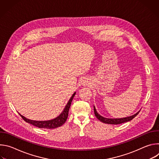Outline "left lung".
I'll return each mask as SVG.
<instances>
[{
    "instance_id": "obj_1",
    "label": "left lung",
    "mask_w": 159,
    "mask_h": 159,
    "mask_svg": "<svg viewBox=\"0 0 159 159\" xmlns=\"http://www.w3.org/2000/svg\"><path fill=\"white\" fill-rule=\"evenodd\" d=\"M94 114L95 116H96V118L100 120L101 121H102L104 123H107V124H111V125H118V124H121V123H123L129 121H131V120H133L135 116H137L138 115V114L139 113L140 111L134 114V115H132L131 116L129 117H126V118H116V119H110V118H104L102 116H101V115H99L98 113L96 111V109L94 106Z\"/></svg>"
}]
</instances>
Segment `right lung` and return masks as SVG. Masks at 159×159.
<instances>
[{
	"instance_id": "1",
	"label": "right lung",
	"mask_w": 159,
	"mask_h": 159,
	"mask_svg": "<svg viewBox=\"0 0 159 159\" xmlns=\"http://www.w3.org/2000/svg\"><path fill=\"white\" fill-rule=\"evenodd\" d=\"M75 94V93H74V94L72 95V96L70 99L69 101L68 102L64 110L61 113L60 115H59L57 118H56L53 120H49V121H33V120H28V119L26 118L25 117H24L23 116H22L21 115H20V114L19 115L21 116V118L24 120V121H25L26 122H27L28 123H30L31 125H33V126L38 127L39 128L54 129V128H58L59 126H61L65 123V121L68 118V115H69V108L71 105V102L72 101V99H73Z\"/></svg>"
}]
</instances>
